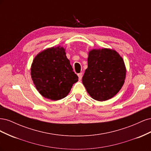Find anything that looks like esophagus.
I'll use <instances>...</instances> for the list:
<instances>
[{
	"label": "esophagus",
	"mask_w": 151,
	"mask_h": 151,
	"mask_svg": "<svg viewBox=\"0 0 151 151\" xmlns=\"http://www.w3.org/2000/svg\"><path fill=\"white\" fill-rule=\"evenodd\" d=\"M78 77H79V79L81 80L82 77H83V72H81L79 74H78Z\"/></svg>",
	"instance_id": "esophagus-1"
}]
</instances>
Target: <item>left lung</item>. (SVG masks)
Returning a JSON list of instances; mask_svg holds the SVG:
<instances>
[{"label":"left lung","mask_w":151,"mask_h":151,"mask_svg":"<svg viewBox=\"0 0 151 151\" xmlns=\"http://www.w3.org/2000/svg\"><path fill=\"white\" fill-rule=\"evenodd\" d=\"M126 72L124 61L115 50L93 49L89 52L88 68L82 81L91 98L106 101L122 89Z\"/></svg>","instance_id":"left-lung-1"}]
</instances>
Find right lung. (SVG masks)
Instances as JSON below:
<instances>
[{"mask_svg":"<svg viewBox=\"0 0 151 151\" xmlns=\"http://www.w3.org/2000/svg\"><path fill=\"white\" fill-rule=\"evenodd\" d=\"M65 51L60 46L48 48L40 52L32 63V80L45 98L53 101L64 98L78 81Z\"/></svg>","mask_w":151,"mask_h":151,"instance_id":"right-lung-1","label":"right lung"}]
</instances>
